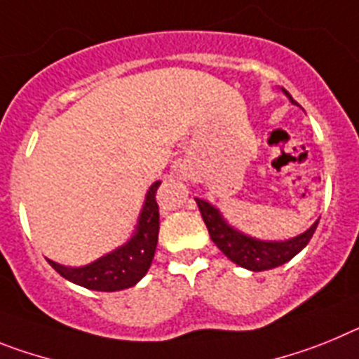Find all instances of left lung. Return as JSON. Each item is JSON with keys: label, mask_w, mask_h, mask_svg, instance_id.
I'll return each instance as SVG.
<instances>
[{"label": "left lung", "mask_w": 359, "mask_h": 359, "mask_svg": "<svg viewBox=\"0 0 359 359\" xmlns=\"http://www.w3.org/2000/svg\"><path fill=\"white\" fill-rule=\"evenodd\" d=\"M282 92L292 104L298 106V102L291 97L287 90L282 88ZM195 201H197L205 227H208L211 240L217 244V248L229 260L235 262L236 266L249 271H267L283 266L285 262L294 258L305 245L309 244V240L316 231L318 222H320L316 220L307 231L289 240H262L238 231L236 227L227 222L220 210L208 201H202V198H195Z\"/></svg>", "instance_id": "obj_1"}]
</instances>
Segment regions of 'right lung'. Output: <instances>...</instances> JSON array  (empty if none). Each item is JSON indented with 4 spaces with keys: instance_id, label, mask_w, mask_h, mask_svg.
I'll list each match as a JSON object with an SVG mask.
<instances>
[{
    "instance_id": "right-lung-1",
    "label": "right lung",
    "mask_w": 359,
    "mask_h": 359,
    "mask_svg": "<svg viewBox=\"0 0 359 359\" xmlns=\"http://www.w3.org/2000/svg\"><path fill=\"white\" fill-rule=\"evenodd\" d=\"M158 186H161V180L149 186L142 210L137 218L135 231L128 238L126 244L102 255L101 258L86 266L70 267L48 260L50 266L68 282L92 289V291H123L141 282L151 266L155 249H157L158 205L155 201V193Z\"/></svg>"
}]
</instances>
